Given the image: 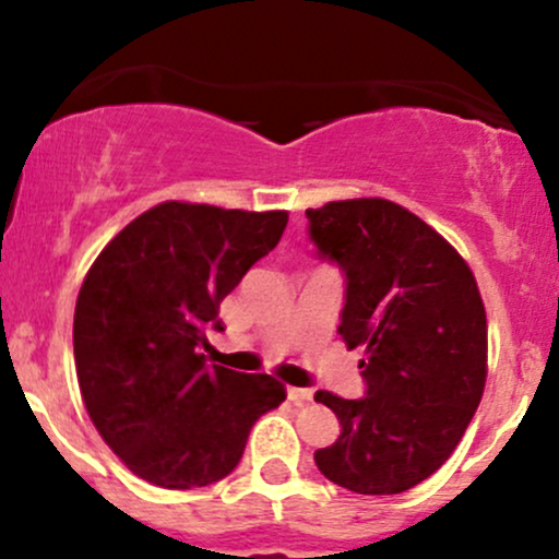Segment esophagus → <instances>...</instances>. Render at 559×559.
I'll return each mask as SVG.
<instances>
[{"mask_svg": "<svg viewBox=\"0 0 559 559\" xmlns=\"http://www.w3.org/2000/svg\"><path fill=\"white\" fill-rule=\"evenodd\" d=\"M286 394H288V400H292L294 404H305V402H310V400H312V389L288 386V389H286Z\"/></svg>", "mask_w": 559, "mask_h": 559, "instance_id": "34e87169", "label": "esophagus"}]
</instances>
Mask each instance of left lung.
Segmentation results:
<instances>
[{
  "label": "left lung",
  "mask_w": 559,
  "mask_h": 559,
  "mask_svg": "<svg viewBox=\"0 0 559 559\" xmlns=\"http://www.w3.org/2000/svg\"><path fill=\"white\" fill-rule=\"evenodd\" d=\"M305 215L320 258L344 273L338 333L365 349V396L316 394L342 423L316 465L355 493H402L447 463L484 394L476 278L444 236L389 199H344Z\"/></svg>",
  "instance_id": "1"
}]
</instances>
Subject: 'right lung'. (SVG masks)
<instances>
[{"label": "right lung", "instance_id": "add662e5", "mask_svg": "<svg viewBox=\"0 0 559 559\" xmlns=\"http://www.w3.org/2000/svg\"><path fill=\"white\" fill-rule=\"evenodd\" d=\"M288 213L163 202L128 223L83 281L75 376L88 418L128 471L197 489L239 465L284 383L207 365L221 301L284 236Z\"/></svg>", "mask_w": 559, "mask_h": 559}]
</instances>
